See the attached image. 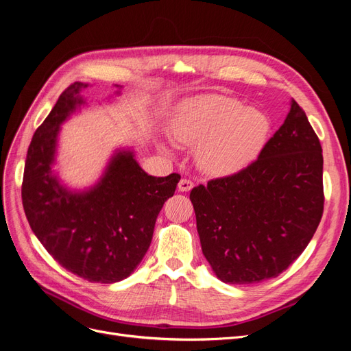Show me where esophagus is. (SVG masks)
I'll use <instances>...</instances> for the list:
<instances>
[{
  "instance_id": "34e87169",
  "label": "esophagus",
  "mask_w": 351,
  "mask_h": 351,
  "mask_svg": "<svg viewBox=\"0 0 351 351\" xmlns=\"http://www.w3.org/2000/svg\"><path fill=\"white\" fill-rule=\"evenodd\" d=\"M195 183L190 178H182L178 182V192H190L193 189Z\"/></svg>"
}]
</instances>
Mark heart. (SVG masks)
I'll return each instance as SVG.
<instances>
[{
	"label": "heart",
	"instance_id": "1",
	"mask_svg": "<svg viewBox=\"0 0 351 351\" xmlns=\"http://www.w3.org/2000/svg\"><path fill=\"white\" fill-rule=\"evenodd\" d=\"M171 133L182 143H198L197 164L209 174L236 173L258 156L269 133L263 112L222 95H200L178 105Z\"/></svg>",
	"mask_w": 351,
	"mask_h": 351
}]
</instances>
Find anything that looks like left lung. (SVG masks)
<instances>
[{"label":"left lung","instance_id":"1","mask_svg":"<svg viewBox=\"0 0 351 351\" xmlns=\"http://www.w3.org/2000/svg\"><path fill=\"white\" fill-rule=\"evenodd\" d=\"M322 169L321 142L291 99L256 161L192 189L202 252L222 282L275 278L300 256L324 214Z\"/></svg>","mask_w":351,"mask_h":351}]
</instances>
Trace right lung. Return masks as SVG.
<instances>
[{"mask_svg":"<svg viewBox=\"0 0 351 351\" xmlns=\"http://www.w3.org/2000/svg\"><path fill=\"white\" fill-rule=\"evenodd\" d=\"M88 83L60 95L27 149L22 200L32 231L62 268L90 282L129 277L151 246L155 221L176 192L180 174L154 177L133 151H117L99 182L73 192L52 171L60 125L76 112Z\"/></svg>","mask_w":351,"mask_h":351,"instance_id":"obj_1","label":"right lung"}]
</instances>
